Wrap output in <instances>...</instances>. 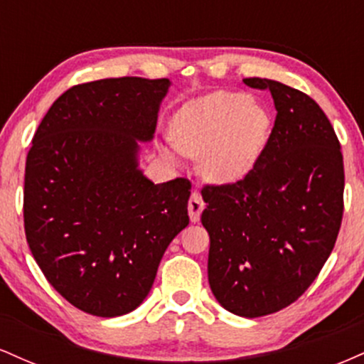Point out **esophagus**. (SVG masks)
I'll list each match as a JSON object with an SVG mask.
<instances>
[{
  "instance_id": "obj_1",
  "label": "esophagus",
  "mask_w": 364,
  "mask_h": 364,
  "mask_svg": "<svg viewBox=\"0 0 364 364\" xmlns=\"http://www.w3.org/2000/svg\"><path fill=\"white\" fill-rule=\"evenodd\" d=\"M203 208H205V203H203L202 195H200L198 191H193L190 200H188V214H190L191 223H198L200 214H202Z\"/></svg>"
}]
</instances>
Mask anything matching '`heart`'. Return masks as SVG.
Instances as JSON below:
<instances>
[{
  "mask_svg": "<svg viewBox=\"0 0 364 364\" xmlns=\"http://www.w3.org/2000/svg\"><path fill=\"white\" fill-rule=\"evenodd\" d=\"M272 119L263 106L248 94L215 90L191 99L176 111L171 121V144L161 152L173 157L179 150L200 157V173L217 185L243 179L270 136Z\"/></svg>",
  "mask_w": 364,
  "mask_h": 364,
  "instance_id": "1",
  "label": "heart"
}]
</instances>
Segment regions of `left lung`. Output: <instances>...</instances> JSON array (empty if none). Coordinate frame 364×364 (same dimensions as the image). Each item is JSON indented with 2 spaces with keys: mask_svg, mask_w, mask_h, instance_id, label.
<instances>
[{
  "mask_svg": "<svg viewBox=\"0 0 364 364\" xmlns=\"http://www.w3.org/2000/svg\"><path fill=\"white\" fill-rule=\"evenodd\" d=\"M275 123L253 169L232 185L205 186L208 284L223 308L245 318L294 303L332 253L344 210V164L336 132L303 92L269 78Z\"/></svg>",
  "mask_w": 364,
  "mask_h": 364,
  "instance_id": "obj_1",
  "label": "left lung"
}]
</instances>
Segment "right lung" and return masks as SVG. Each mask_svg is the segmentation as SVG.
<instances>
[{"instance_id": "1", "label": "right lung", "mask_w": 364, "mask_h": 364, "mask_svg": "<svg viewBox=\"0 0 364 364\" xmlns=\"http://www.w3.org/2000/svg\"><path fill=\"white\" fill-rule=\"evenodd\" d=\"M169 78H106L58 97L25 164L28 248L78 310L112 318L139 308L171 241L186 228L191 185L140 169Z\"/></svg>"}]
</instances>
